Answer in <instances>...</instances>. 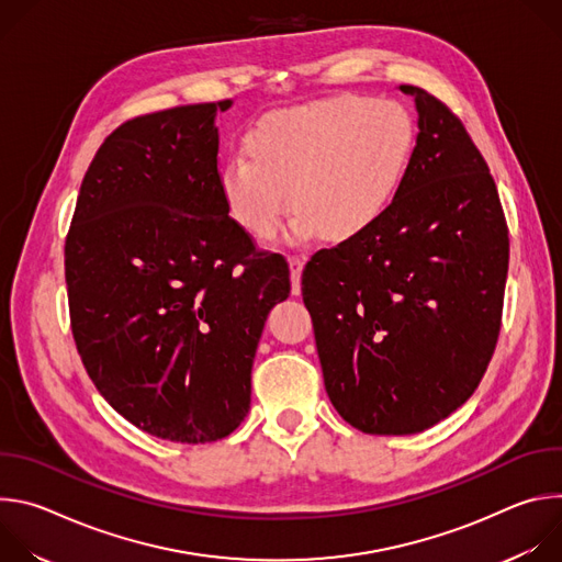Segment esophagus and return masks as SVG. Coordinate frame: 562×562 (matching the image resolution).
I'll return each mask as SVG.
<instances>
[{
	"label": "esophagus",
	"mask_w": 562,
	"mask_h": 562,
	"mask_svg": "<svg viewBox=\"0 0 562 562\" xmlns=\"http://www.w3.org/2000/svg\"><path fill=\"white\" fill-rule=\"evenodd\" d=\"M302 269H304L302 258L291 256V258H289V271H291V293H293V295L300 293V276H302Z\"/></svg>",
	"instance_id": "34e87169"
}]
</instances>
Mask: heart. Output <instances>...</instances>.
<instances>
[{
	"mask_svg": "<svg viewBox=\"0 0 562 562\" xmlns=\"http://www.w3.org/2000/svg\"><path fill=\"white\" fill-rule=\"evenodd\" d=\"M416 146L412 113L393 100L334 98L265 115L222 171L231 217L256 239H269L284 211L289 235L317 231L347 243L369 231L393 204Z\"/></svg>",
	"mask_w": 562,
	"mask_h": 562,
	"instance_id": "heart-1",
	"label": "heart"
}]
</instances>
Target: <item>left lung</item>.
<instances>
[{"mask_svg": "<svg viewBox=\"0 0 562 562\" xmlns=\"http://www.w3.org/2000/svg\"><path fill=\"white\" fill-rule=\"evenodd\" d=\"M418 137L389 211L302 273L325 386L371 436L425 431L462 407L494 356L509 267L496 182L462 122L418 87Z\"/></svg>", "mask_w": 562, "mask_h": 562, "instance_id": "left-lung-1", "label": "left lung"}]
</instances>
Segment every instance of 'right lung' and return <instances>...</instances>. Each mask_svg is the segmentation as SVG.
I'll use <instances>...</instances> for the list:
<instances>
[{
  "instance_id": "1",
  "label": "right lung",
  "mask_w": 562,
  "mask_h": 562,
  "mask_svg": "<svg viewBox=\"0 0 562 562\" xmlns=\"http://www.w3.org/2000/svg\"><path fill=\"white\" fill-rule=\"evenodd\" d=\"M139 115L95 153L66 235L70 329L98 391L137 429L213 442L251 405L269 311L289 297L280 254L228 217L217 111Z\"/></svg>"
}]
</instances>
